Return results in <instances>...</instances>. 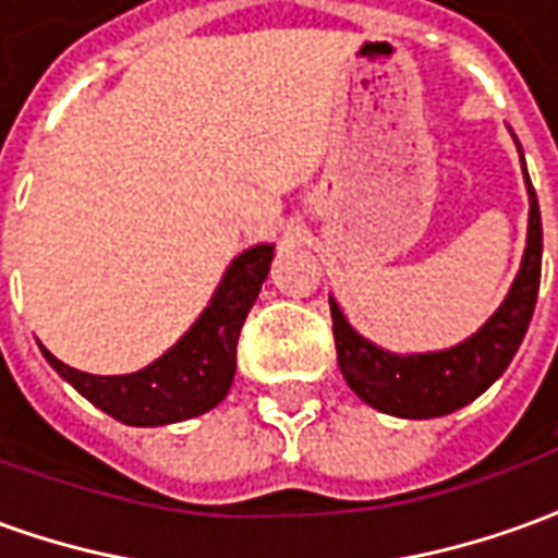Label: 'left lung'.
Here are the masks:
<instances>
[{
	"mask_svg": "<svg viewBox=\"0 0 558 558\" xmlns=\"http://www.w3.org/2000/svg\"><path fill=\"white\" fill-rule=\"evenodd\" d=\"M526 184L532 208L520 275L502 307L487 319V326L460 347L430 355H391L355 335L338 304L331 302L338 364L343 379L364 403L400 418H439L472 403L505 374L526 338L541 283V211L529 172Z\"/></svg>",
	"mask_w": 558,
	"mask_h": 558,
	"instance_id": "obj_1",
	"label": "left lung"
}]
</instances>
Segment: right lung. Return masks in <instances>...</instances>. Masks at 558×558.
<instances>
[{
	"label": "right lung",
	"mask_w": 558,
	"mask_h": 558,
	"mask_svg": "<svg viewBox=\"0 0 558 558\" xmlns=\"http://www.w3.org/2000/svg\"><path fill=\"white\" fill-rule=\"evenodd\" d=\"M271 244H256L232 259L215 299L194 328L158 362L128 376L83 374L44 350V359L80 395L122 424L155 427L194 418L227 398L235 374V347L271 266Z\"/></svg>",
	"instance_id": "1"
}]
</instances>
